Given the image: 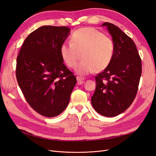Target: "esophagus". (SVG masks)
I'll return each mask as SVG.
<instances>
[{
	"label": "esophagus",
	"instance_id": "obj_1",
	"mask_svg": "<svg viewBox=\"0 0 156 156\" xmlns=\"http://www.w3.org/2000/svg\"><path fill=\"white\" fill-rule=\"evenodd\" d=\"M76 78H77V80L78 81V83H80V84L83 83V80H84V78H83V77H82L77 76Z\"/></svg>",
	"mask_w": 156,
	"mask_h": 156
}]
</instances>
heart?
Returning a JSON list of instances; mask_svg holds the SVG:
<instances>
[{
	"mask_svg": "<svg viewBox=\"0 0 156 156\" xmlns=\"http://www.w3.org/2000/svg\"><path fill=\"white\" fill-rule=\"evenodd\" d=\"M79 53L82 60L77 65L75 72L88 75L108 66L114 56L115 44L100 30L91 27L81 28L72 33L70 42H64L60 48L61 58L69 68L75 66Z\"/></svg>",
	"mask_w": 156,
	"mask_h": 156,
	"instance_id": "heart-1",
	"label": "heart"
}]
</instances>
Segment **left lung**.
Listing matches in <instances>:
<instances>
[{"mask_svg": "<svg viewBox=\"0 0 156 156\" xmlns=\"http://www.w3.org/2000/svg\"><path fill=\"white\" fill-rule=\"evenodd\" d=\"M115 44L108 66L96 76V87L91 98L99 114L113 117L125 111L133 101L142 73L141 59L133 41L119 27L103 23Z\"/></svg>", "mask_w": 156, "mask_h": 156, "instance_id": "1", "label": "left lung"}]
</instances>
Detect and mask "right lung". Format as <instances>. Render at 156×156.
<instances>
[{"label": "right lung", "mask_w": 156, "mask_h": 156, "mask_svg": "<svg viewBox=\"0 0 156 156\" xmlns=\"http://www.w3.org/2000/svg\"><path fill=\"white\" fill-rule=\"evenodd\" d=\"M70 30L67 27L38 28L27 37L17 58L19 86L30 107L46 117L65 110L77 82L60 54Z\"/></svg>", "instance_id": "add662e5"}]
</instances>
